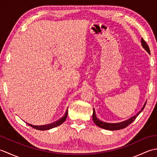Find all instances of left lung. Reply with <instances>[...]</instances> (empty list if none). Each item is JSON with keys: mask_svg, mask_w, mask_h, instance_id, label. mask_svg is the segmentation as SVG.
I'll return each instance as SVG.
<instances>
[{"mask_svg": "<svg viewBox=\"0 0 157 157\" xmlns=\"http://www.w3.org/2000/svg\"><path fill=\"white\" fill-rule=\"evenodd\" d=\"M141 44H142V47L144 48L146 50V51L149 53V54H151V52H150V49H149L148 46L147 44H146V42L144 41V40L143 38H142V40H141ZM146 104V102L144 103V106H143V107L141 109V111H140L136 115H134V117H132L129 119L128 120H126V121L121 122V123H105V122H103V121H101V120H99L97 117H96L94 108L93 109L92 119H93V121H94V123H95L96 125L98 126L99 128H101L102 129H107V130H112V131H113V130L121 129L126 128V127L129 125L130 123H132L133 121H134L136 118L137 117L140 113L143 111V109H144Z\"/></svg>", "mask_w": 157, "mask_h": 157, "instance_id": "left-lung-1", "label": "left lung"}]
</instances>
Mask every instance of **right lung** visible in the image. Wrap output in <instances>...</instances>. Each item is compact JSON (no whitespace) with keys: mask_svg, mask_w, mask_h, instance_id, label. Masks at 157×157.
Segmentation results:
<instances>
[{"mask_svg":"<svg viewBox=\"0 0 157 157\" xmlns=\"http://www.w3.org/2000/svg\"><path fill=\"white\" fill-rule=\"evenodd\" d=\"M67 115H68V109H67L65 115L63 116V117H61L59 120H58V121H56L52 123H51V124L45 125H32L31 124H29V123H28V124L29 126L32 127L33 128L36 129H38V130H48V129H50L54 128H55V127H57L61 124H62V123L66 120L67 117Z\"/></svg>","mask_w":157,"mask_h":157,"instance_id":"add662e5","label":"right lung"}]
</instances>
